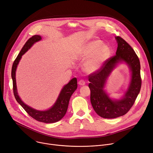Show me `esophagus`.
I'll return each instance as SVG.
<instances>
[{
	"instance_id": "obj_1",
	"label": "esophagus",
	"mask_w": 153,
	"mask_h": 153,
	"mask_svg": "<svg viewBox=\"0 0 153 153\" xmlns=\"http://www.w3.org/2000/svg\"><path fill=\"white\" fill-rule=\"evenodd\" d=\"M78 84H79L80 85H84L85 84V81H84V80H80L79 81Z\"/></svg>"
}]
</instances>
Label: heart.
Here are the masks:
<instances>
[{
    "label": "heart",
    "mask_w": 153,
    "mask_h": 153,
    "mask_svg": "<svg viewBox=\"0 0 153 153\" xmlns=\"http://www.w3.org/2000/svg\"><path fill=\"white\" fill-rule=\"evenodd\" d=\"M102 42L95 40L88 44L84 49L82 57L89 59L84 65V69L88 73H94L97 71L103 64L105 59L108 56L109 49L106 45H101Z\"/></svg>",
    "instance_id": "obj_1"
}]
</instances>
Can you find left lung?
I'll return each instance as SVG.
<instances>
[{
  "mask_svg": "<svg viewBox=\"0 0 153 153\" xmlns=\"http://www.w3.org/2000/svg\"><path fill=\"white\" fill-rule=\"evenodd\" d=\"M117 48L116 55L109 58L103 65L88 76L90 101L97 114L101 117L113 119L124 116L134 105L141 86L140 63L131 47L120 36L116 37ZM124 60L132 71L131 82L125 97L113 101L104 92L103 88L108 74L115 65Z\"/></svg>",
  "mask_w": 153,
  "mask_h": 153,
  "instance_id": "left-lung-1",
  "label": "left lung"
}]
</instances>
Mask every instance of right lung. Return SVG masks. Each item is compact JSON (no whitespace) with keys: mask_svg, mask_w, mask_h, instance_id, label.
Segmentation results:
<instances>
[{"mask_svg":"<svg viewBox=\"0 0 153 153\" xmlns=\"http://www.w3.org/2000/svg\"><path fill=\"white\" fill-rule=\"evenodd\" d=\"M41 39V37L38 35H34L32 36V37L29 38L15 59L12 68L13 91L15 98L18 101V103L23 108V109L30 117H32L37 121L42 122V123H54L62 119L66 113L69 99L77 87V80L76 77L71 79L68 84L64 86L62 91H61L55 105L47 111H37L25 104L21 99L19 98L16 90L15 73L19 60L21 59L22 55L25 54L35 42L39 41Z\"/></svg>","mask_w":153,"mask_h":153,"instance_id":"right-lung-1","label":"right lung"}]
</instances>
